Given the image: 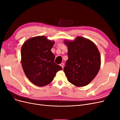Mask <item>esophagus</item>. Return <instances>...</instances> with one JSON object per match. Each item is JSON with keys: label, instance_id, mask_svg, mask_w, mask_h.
I'll return each mask as SVG.
<instances>
[{"label": "esophagus", "instance_id": "1", "mask_svg": "<svg viewBox=\"0 0 120 120\" xmlns=\"http://www.w3.org/2000/svg\"><path fill=\"white\" fill-rule=\"evenodd\" d=\"M60 66L61 67V68H64V64H63V63H61V64H60Z\"/></svg>", "mask_w": 120, "mask_h": 120}]
</instances>
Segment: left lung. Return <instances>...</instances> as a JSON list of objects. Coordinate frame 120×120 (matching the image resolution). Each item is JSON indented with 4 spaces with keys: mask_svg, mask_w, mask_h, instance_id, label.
I'll return each mask as SVG.
<instances>
[{
    "mask_svg": "<svg viewBox=\"0 0 120 120\" xmlns=\"http://www.w3.org/2000/svg\"><path fill=\"white\" fill-rule=\"evenodd\" d=\"M68 59L64 71L68 81L77 86H83L96 77L101 67V55L90 40L77 37L74 41L65 39Z\"/></svg>",
    "mask_w": 120,
    "mask_h": 120,
    "instance_id": "1",
    "label": "left lung"
}]
</instances>
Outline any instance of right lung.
Listing matches in <instances>:
<instances>
[{
	"label": "right lung",
	"instance_id": "obj_1",
	"mask_svg": "<svg viewBox=\"0 0 120 120\" xmlns=\"http://www.w3.org/2000/svg\"><path fill=\"white\" fill-rule=\"evenodd\" d=\"M54 41L45 36L28 39L21 49V63L29 80L34 85L43 86L49 84L57 71L62 70L54 62L55 56L51 52Z\"/></svg>",
	"mask_w": 120,
	"mask_h": 120
}]
</instances>
